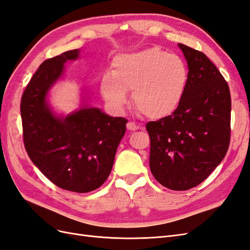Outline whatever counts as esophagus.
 <instances>
[{
	"mask_svg": "<svg viewBox=\"0 0 250 250\" xmlns=\"http://www.w3.org/2000/svg\"><path fill=\"white\" fill-rule=\"evenodd\" d=\"M139 128H140V126H139L138 124H135L134 122H128V123H127V129H128V130L134 131V130L139 129Z\"/></svg>",
	"mask_w": 250,
	"mask_h": 250,
	"instance_id": "1",
	"label": "esophagus"
}]
</instances>
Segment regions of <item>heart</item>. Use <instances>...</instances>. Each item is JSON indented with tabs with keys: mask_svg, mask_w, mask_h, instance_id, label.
<instances>
[{
	"mask_svg": "<svg viewBox=\"0 0 250 250\" xmlns=\"http://www.w3.org/2000/svg\"><path fill=\"white\" fill-rule=\"evenodd\" d=\"M188 80L183 59L160 48H150L116 57L111 75L101 80V93L111 106L121 108L131 90L135 109L150 119H160L178 107Z\"/></svg>",
	"mask_w": 250,
	"mask_h": 250,
	"instance_id": "1",
	"label": "heart"
}]
</instances>
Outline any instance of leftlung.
Listing matches in <instances>:
<instances>
[{
  "label": "left lung",
  "instance_id": "obj_1",
  "mask_svg": "<svg viewBox=\"0 0 250 250\" xmlns=\"http://www.w3.org/2000/svg\"><path fill=\"white\" fill-rule=\"evenodd\" d=\"M188 80L170 116L148 122L151 173L162 186L186 191L201 184L222 162L230 142L228 82L204 53L178 43Z\"/></svg>",
  "mask_w": 250,
  "mask_h": 250
}]
</instances>
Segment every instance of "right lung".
Listing matches in <instances>:
<instances>
[{"label":"right lung","mask_w":250,"mask_h":250,"mask_svg":"<svg viewBox=\"0 0 250 250\" xmlns=\"http://www.w3.org/2000/svg\"><path fill=\"white\" fill-rule=\"evenodd\" d=\"M79 50L49 58L29 81L21 100L22 140L30 160L63 190L87 193L101 187L112 169L127 120L83 107L64 119L53 115L46 97L66 60Z\"/></svg>","instance_id":"right-lung-1"}]
</instances>
